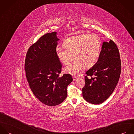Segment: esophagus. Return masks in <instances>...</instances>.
Segmentation results:
<instances>
[{
    "label": "esophagus",
    "instance_id": "esophagus-1",
    "mask_svg": "<svg viewBox=\"0 0 134 134\" xmlns=\"http://www.w3.org/2000/svg\"><path fill=\"white\" fill-rule=\"evenodd\" d=\"M73 80L74 81H76L77 79H78V77H73Z\"/></svg>",
    "mask_w": 134,
    "mask_h": 134
}]
</instances>
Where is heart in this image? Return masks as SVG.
<instances>
[{"mask_svg": "<svg viewBox=\"0 0 134 134\" xmlns=\"http://www.w3.org/2000/svg\"><path fill=\"white\" fill-rule=\"evenodd\" d=\"M64 48L57 47L56 53L61 62L66 65L64 71L73 75H79L84 66L90 68L97 61L101 49V41L95 34H83L70 37L63 44ZM74 57H73V56Z\"/></svg>", "mask_w": 134, "mask_h": 134, "instance_id": "obj_1", "label": "heart"}]
</instances>
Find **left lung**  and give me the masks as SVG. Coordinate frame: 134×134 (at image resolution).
I'll use <instances>...</instances> for the list:
<instances>
[{"mask_svg":"<svg viewBox=\"0 0 134 134\" xmlns=\"http://www.w3.org/2000/svg\"><path fill=\"white\" fill-rule=\"evenodd\" d=\"M121 65L119 49L113 41L104 42L98 59L86 73L82 96L88 102L100 104L115 90L121 74ZM93 76L94 77H90ZM89 76V77H88Z\"/></svg>","mask_w":134,"mask_h":134,"instance_id":"left-lung-1","label":"left lung"}]
</instances>
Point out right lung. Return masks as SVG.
I'll return each instance as SVG.
<instances>
[{
    "mask_svg": "<svg viewBox=\"0 0 134 134\" xmlns=\"http://www.w3.org/2000/svg\"><path fill=\"white\" fill-rule=\"evenodd\" d=\"M58 41L57 32L44 35L29 47L25 62L31 91L41 102L49 106L65 99L67 87L73 81L70 74L60 75L62 64L56 53Z\"/></svg>",
    "mask_w": 134,
    "mask_h": 134,
    "instance_id": "1",
    "label": "right lung"
}]
</instances>
